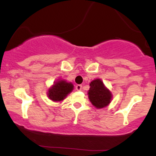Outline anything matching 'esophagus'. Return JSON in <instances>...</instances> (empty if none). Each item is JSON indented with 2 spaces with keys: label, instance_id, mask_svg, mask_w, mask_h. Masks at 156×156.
Returning a JSON list of instances; mask_svg holds the SVG:
<instances>
[{
  "label": "esophagus",
  "instance_id": "obj_1",
  "mask_svg": "<svg viewBox=\"0 0 156 156\" xmlns=\"http://www.w3.org/2000/svg\"><path fill=\"white\" fill-rule=\"evenodd\" d=\"M76 88V90L80 91L82 89V86L81 85H77Z\"/></svg>",
  "mask_w": 156,
  "mask_h": 156
}]
</instances>
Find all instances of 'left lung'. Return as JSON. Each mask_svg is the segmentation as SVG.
I'll use <instances>...</instances> for the list:
<instances>
[{
    "mask_svg": "<svg viewBox=\"0 0 156 156\" xmlns=\"http://www.w3.org/2000/svg\"><path fill=\"white\" fill-rule=\"evenodd\" d=\"M88 91V97L92 104L97 108L108 106L112 99V94L100 78L93 80Z\"/></svg>",
    "mask_w": 156,
    "mask_h": 156,
    "instance_id": "8db88e82",
    "label": "left lung"
}]
</instances>
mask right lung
Segmentation results:
<instances>
[{
	"mask_svg": "<svg viewBox=\"0 0 156 156\" xmlns=\"http://www.w3.org/2000/svg\"><path fill=\"white\" fill-rule=\"evenodd\" d=\"M73 88L74 86L71 82H67L64 79H58L48 89V97L53 102H61L72 92Z\"/></svg>",
	"mask_w": 156,
	"mask_h": 156,
	"instance_id": "1",
	"label": "right lung"
}]
</instances>
